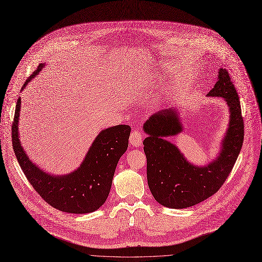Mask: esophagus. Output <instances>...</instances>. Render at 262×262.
Masks as SVG:
<instances>
[{"label": "esophagus", "mask_w": 262, "mask_h": 262, "mask_svg": "<svg viewBox=\"0 0 262 262\" xmlns=\"http://www.w3.org/2000/svg\"><path fill=\"white\" fill-rule=\"evenodd\" d=\"M142 139H143L142 133H140L139 131H137V130H134V131H132V133L130 134L129 142H130V144H131L133 147H139L140 145H142Z\"/></svg>", "instance_id": "34e87169"}]
</instances>
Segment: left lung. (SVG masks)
Returning <instances> with one entry per match:
<instances>
[{
  "instance_id": "8db88e82",
  "label": "left lung",
  "mask_w": 262,
  "mask_h": 262,
  "mask_svg": "<svg viewBox=\"0 0 262 262\" xmlns=\"http://www.w3.org/2000/svg\"><path fill=\"white\" fill-rule=\"evenodd\" d=\"M208 96L225 98L230 122L218 156L204 167L194 166L167 138L183 131L175 108L152 114L144 124L149 189L157 201L171 209L195 206L215 194L231 173L244 143L245 125L237 91L228 70L219 69L218 79Z\"/></svg>"
}]
</instances>
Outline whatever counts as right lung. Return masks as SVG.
Returning a JSON list of instances; mask_svg holds the SVG:
<instances>
[{
	"mask_svg": "<svg viewBox=\"0 0 262 262\" xmlns=\"http://www.w3.org/2000/svg\"><path fill=\"white\" fill-rule=\"evenodd\" d=\"M44 64L27 78L22 90L41 71ZM21 97L17 99L12 123V147L28 182L51 207L72 214H86L102 207L110 193L119 158L127 151L131 127L117 125L102 130L92 143L82 165L66 175H51L29 159L18 138Z\"/></svg>",
	"mask_w": 262,
	"mask_h": 262,
	"instance_id": "1",
	"label": "right lung"
}]
</instances>
